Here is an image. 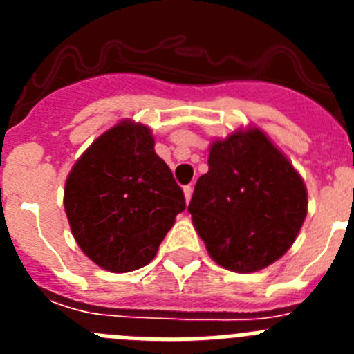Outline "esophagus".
<instances>
[{"label":"esophagus","mask_w":354,"mask_h":354,"mask_svg":"<svg viewBox=\"0 0 354 354\" xmlns=\"http://www.w3.org/2000/svg\"><path fill=\"white\" fill-rule=\"evenodd\" d=\"M192 195H193V186L189 184V186H184V198H186V204H189V200H192Z\"/></svg>","instance_id":"1"}]
</instances>
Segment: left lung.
<instances>
[{
    "label": "left lung",
    "instance_id": "8db88e82",
    "mask_svg": "<svg viewBox=\"0 0 354 354\" xmlns=\"http://www.w3.org/2000/svg\"><path fill=\"white\" fill-rule=\"evenodd\" d=\"M207 162L187 205L196 232L225 270H264L292 246L305 221L301 175L257 127L212 142Z\"/></svg>",
    "mask_w": 354,
    "mask_h": 354
}]
</instances>
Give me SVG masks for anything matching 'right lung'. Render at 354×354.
<instances>
[{
	"instance_id": "right-lung-1",
	"label": "right lung",
	"mask_w": 354,
	"mask_h": 354,
	"mask_svg": "<svg viewBox=\"0 0 354 354\" xmlns=\"http://www.w3.org/2000/svg\"><path fill=\"white\" fill-rule=\"evenodd\" d=\"M64 205L84 255L102 270L129 273L156 257L186 200L149 127L124 120L72 167Z\"/></svg>"
}]
</instances>
